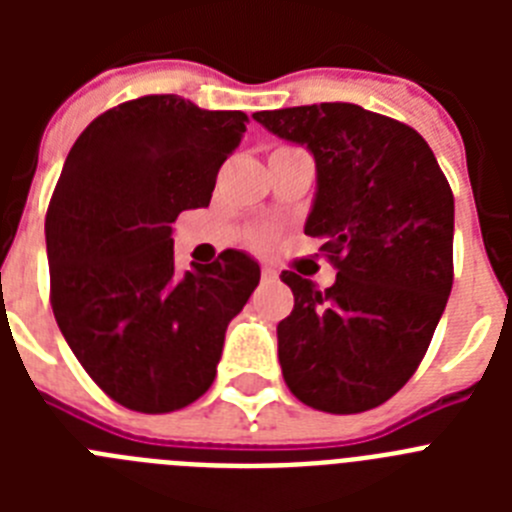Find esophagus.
<instances>
[{
	"instance_id": "esophagus-1",
	"label": "esophagus",
	"mask_w": 512,
	"mask_h": 512,
	"mask_svg": "<svg viewBox=\"0 0 512 512\" xmlns=\"http://www.w3.org/2000/svg\"><path fill=\"white\" fill-rule=\"evenodd\" d=\"M274 279H277V269L264 266V269H261V282H274Z\"/></svg>"
}]
</instances>
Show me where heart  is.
I'll return each instance as SVG.
<instances>
[{"instance_id":"1","label":"heart","mask_w":512,"mask_h":512,"mask_svg":"<svg viewBox=\"0 0 512 512\" xmlns=\"http://www.w3.org/2000/svg\"><path fill=\"white\" fill-rule=\"evenodd\" d=\"M271 241V235L269 233H259L256 235V246H266V243Z\"/></svg>"}]
</instances>
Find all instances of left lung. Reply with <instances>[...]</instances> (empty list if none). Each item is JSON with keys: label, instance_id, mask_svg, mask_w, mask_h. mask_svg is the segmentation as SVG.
Returning <instances> with one entry per match:
<instances>
[{"label": "left lung", "instance_id": "left-lung-1", "mask_svg": "<svg viewBox=\"0 0 512 512\" xmlns=\"http://www.w3.org/2000/svg\"><path fill=\"white\" fill-rule=\"evenodd\" d=\"M253 120L315 156L305 233L336 266L325 292L282 271L295 307L277 325L292 395L315 410H372L423 361L454 284V194L423 135L359 104L320 102Z\"/></svg>", "mask_w": 512, "mask_h": 512}]
</instances>
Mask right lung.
I'll list each match as a JSON object with an SVG mask.
<instances>
[{"mask_svg":"<svg viewBox=\"0 0 512 512\" xmlns=\"http://www.w3.org/2000/svg\"><path fill=\"white\" fill-rule=\"evenodd\" d=\"M246 122L148 94L102 112L66 156L45 215L53 315L122 408L174 413L205 395L259 284V264L233 248L179 277L171 238L179 212L210 205Z\"/></svg>","mask_w":512,"mask_h":512,"instance_id":"obj_1","label":"right lung"}]
</instances>
